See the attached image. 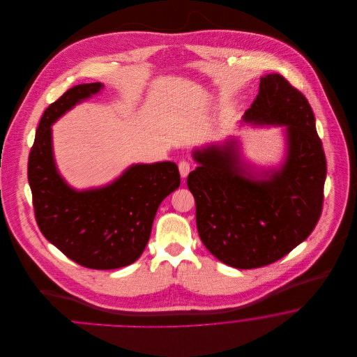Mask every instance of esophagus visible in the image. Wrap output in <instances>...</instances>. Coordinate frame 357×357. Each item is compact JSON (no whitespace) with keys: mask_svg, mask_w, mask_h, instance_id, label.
I'll list each match as a JSON object with an SVG mask.
<instances>
[{"mask_svg":"<svg viewBox=\"0 0 357 357\" xmlns=\"http://www.w3.org/2000/svg\"><path fill=\"white\" fill-rule=\"evenodd\" d=\"M178 167H179L181 176H182V178H186L187 175H188V172L191 171L192 163H191V162H188V160H181V162H179V165H178Z\"/></svg>","mask_w":357,"mask_h":357,"instance_id":"esophagus-1","label":"esophagus"}]
</instances>
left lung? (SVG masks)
I'll return each mask as SVG.
<instances>
[{
  "mask_svg": "<svg viewBox=\"0 0 357 357\" xmlns=\"http://www.w3.org/2000/svg\"><path fill=\"white\" fill-rule=\"evenodd\" d=\"M245 121L287 126L288 156L280 170L252 175L236 142L194 151L187 176L197 227L207 250L237 269L273 264L309 237L320 220L326 159L305 96L278 75L261 77Z\"/></svg>",
  "mask_w": 357,
  "mask_h": 357,
  "instance_id": "1",
  "label": "left lung"
}]
</instances>
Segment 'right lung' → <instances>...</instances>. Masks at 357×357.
Here are the masks:
<instances>
[{"instance_id": "obj_1", "label": "right lung", "mask_w": 357, "mask_h": 357, "mask_svg": "<svg viewBox=\"0 0 357 357\" xmlns=\"http://www.w3.org/2000/svg\"><path fill=\"white\" fill-rule=\"evenodd\" d=\"M102 83L72 86L45 109L28 160L34 217L43 236L76 264L98 271L127 266L143 253L162 201L181 185L172 162L135 165L109 186L76 191L52 153L51 126Z\"/></svg>"}]
</instances>
